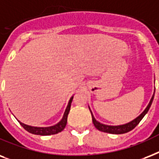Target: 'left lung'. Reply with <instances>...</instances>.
Listing matches in <instances>:
<instances>
[{
  "label": "left lung",
  "instance_id": "1",
  "mask_svg": "<svg viewBox=\"0 0 159 159\" xmlns=\"http://www.w3.org/2000/svg\"><path fill=\"white\" fill-rule=\"evenodd\" d=\"M153 97H154V94L152 95V99L150 100L149 104L147 106V108L145 109V110L143 112L142 114H140L139 116L136 118L134 120L129 122V124H124V125H119V126H109V125H105V124H100L98 121L95 120L94 117L93 116V114L91 113V115H92V120H93V125L95 126L97 129L101 131V132L104 133H109V134H125V133H128L131 131L132 129H134L135 127L137 126L138 124H139V122L142 120V119L144 117V115L148 113V109H149L151 104H152V99H153ZM91 112V111H90Z\"/></svg>",
  "mask_w": 159,
  "mask_h": 159
}]
</instances>
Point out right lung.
I'll return each mask as SVG.
<instances>
[{
	"instance_id": "obj_1",
	"label": "right lung",
	"mask_w": 159,
	"mask_h": 159,
	"mask_svg": "<svg viewBox=\"0 0 159 159\" xmlns=\"http://www.w3.org/2000/svg\"><path fill=\"white\" fill-rule=\"evenodd\" d=\"M72 99H73V97L71 98L70 102H69V104L67 108H66V110L64 114V116H63V119H61V121L57 124L55 126L51 127H47V128H37V127H31L28 126L26 124H24L20 123L19 121L20 124L25 129L28 131L30 134H33L36 135H51V134H56L58 133L61 132L65 128H66V125L67 124V117H68L69 112L70 110V105L71 103H72Z\"/></svg>"
}]
</instances>
